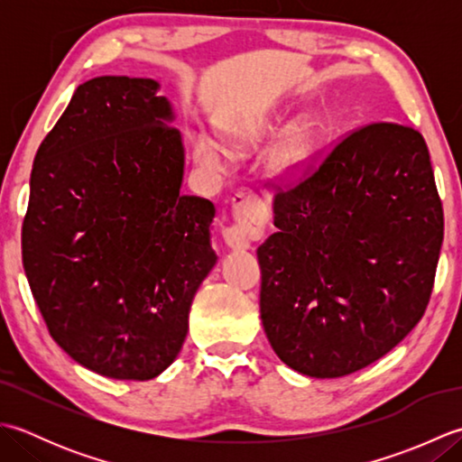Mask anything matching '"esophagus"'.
I'll return each mask as SVG.
<instances>
[{"instance_id": "obj_1", "label": "esophagus", "mask_w": 462, "mask_h": 462, "mask_svg": "<svg viewBox=\"0 0 462 462\" xmlns=\"http://www.w3.org/2000/svg\"><path fill=\"white\" fill-rule=\"evenodd\" d=\"M232 208L234 216H236V224H232L224 230V242L230 250L244 252L250 248L252 236L262 234L268 220V208L252 192H238L234 196Z\"/></svg>"}]
</instances>
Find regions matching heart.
<instances>
[{"label":"heart","instance_id":"b5f03b06","mask_svg":"<svg viewBox=\"0 0 462 462\" xmlns=\"http://www.w3.org/2000/svg\"><path fill=\"white\" fill-rule=\"evenodd\" d=\"M273 129L270 126H254V129H240L228 133V143L234 149L250 151L260 149L266 143L273 139ZM316 131L313 125L306 119L291 123L286 131H283L276 143H273L266 152V171L280 180L296 179L306 166L310 164L313 152H316ZM192 154L199 164L208 171H220L222 169V149L210 134L199 133L192 139Z\"/></svg>","mask_w":462,"mask_h":462}]
</instances>
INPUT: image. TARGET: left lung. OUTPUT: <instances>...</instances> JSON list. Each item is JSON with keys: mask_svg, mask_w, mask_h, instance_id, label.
Returning <instances> with one entry per match:
<instances>
[{"mask_svg": "<svg viewBox=\"0 0 462 462\" xmlns=\"http://www.w3.org/2000/svg\"><path fill=\"white\" fill-rule=\"evenodd\" d=\"M258 248L260 316L276 356L308 377L367 367L423 318L443 204L419 131L373 123L273 199Z\"/></svg>", "mask_w": 462, "mask_h": 462, "instance_id": "left-lung-1", "label": "left lung"}]
</instances>
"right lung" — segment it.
I'll return each instance as SVG.
<instances>
[{"label": "right lung", "mask_w": 462, "mask_h": 462, "mask_svg": "<svg viewBox=\"0 0 462 462\" xmlns=\"http://www.w3.org/2000/svg\"><path fill=\"white\" fill-rule=\"evenodd\" d=\"M161 83L95 77L35 154L23 268L69 357L111 379L171 365L214 268V204L180 194L184 146Z\"/></svg>", "instance_id": "right-lung-1"}]
</instances>
